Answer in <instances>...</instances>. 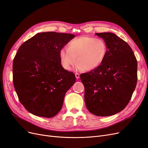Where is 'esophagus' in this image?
<instances>
[{"mask_svg": "<svg viewBox=\"0 0 148 148\" xmlns=\"http://www.w3.org/2000/svg\"><path fill=\"white\" fill-rule=\"evenodd\" d=\"M75 75L76 79H79L80 77V75L79 73H75Z\"/></svg>", "mask_w": 148, "mask_h": 148, "instance_id": "esophagus-1", "label": "esophagus"}]
</instances>
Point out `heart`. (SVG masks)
Instances as JSON below:
<instances>
[{"label": "heart", "mask_w": 148, "mask_h": 148, "mask_svg": "<svg viewBox=\"0 0 148 148\" xmlns=\"http://www.w3.org/2000/svg\"><path fill=\"white\" fill-rule=\"evenodd\" d=\"M107 52V45L102 39L81 36L71 40L68 48L60 51V58L63 67L71 70L76 63L84 71H92L102 63Z\"/></svg>", "instance_id": "1"}]
</instances>
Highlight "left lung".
Here are the masks:
<instances>
[{"instance_id":"1","label":"left lung","mask_w":148,"mask_h":148,"mask_svg":"<svg viewBox=\"0 0 148 148\" xmlns=\"http://www.w3.org/2000/svg\"><path fill=\"white\" fill-rule=\"evenodd\" d=\"M107 45L105 58L98 67L80 74L88 110L97 116L122 111L137 83V61L130 45L114 33H96Z\"/></svg>"}]
</instances>
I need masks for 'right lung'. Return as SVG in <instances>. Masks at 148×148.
<instances>
[{
	"label": "right lung",
	"mask_w": 148,
	"mask_h": 148,
	"mask_svg": "<svg viewBox=\"0 0 148 148\" xmlns=\"http://www.w3.org/2000/svg\"><path fill=\"white\" fill-rule=\"evenodd\" d=\"M75 35L38 33L20 47L13 61L14 87L20 103L37 116L50 118L61 109L75 74L61 64L60 51Z\"/></svg>",
	"instance_id": "obj_1"
}]
</instances>
